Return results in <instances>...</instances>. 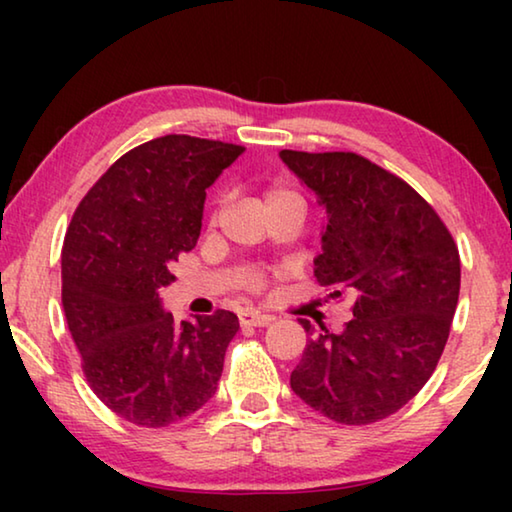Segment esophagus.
<instances>
[{"label":"esophagus","instance_id":"34e87169","mask_svg":"<svg viewBox=\"0 0 512 512\" xmlns=\"http://www.w3.org/2000/svg\"><path fill=\"white\" fill-rule=\"evenodd\" d=\"M273 316L271 314H262V311H244V314L239 316V323L244 327H266L273 323Z\"/></svg>","mask_w":512,"mask_h":512}]
</instances>
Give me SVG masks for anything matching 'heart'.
Instances as JSON below:
<instances>
[{
	"label": "heart",
	"mask_w": 512,
	"mask_h": 512,
	"mask_svg": "<svg viewBox=\"0 0 512 512\" xmlns=\"http://www.w3.org/2000/svg\"><path fill=\"white\" fill-rule=\"evenodd\" d=\"M284 203H302V198L296 192H293V189H289L287 185H282V183H275L264 192L266 210H271V207H277V205H284ZM246 284L250 289H259V287H262V275L255 273V271L248 273Z\"/></svg>",
	"instance_id": "heart-1"
}]
</instances>
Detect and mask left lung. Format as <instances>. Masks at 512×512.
Masks as SVG:
<instances>
[{
	"mask_svg": "<svg viewBox=\"0 0 512 512\" xmlns=\"http://www.w3.org/2000/svg\"><path fill=\"white\" fill-rule=\"evenodd\" d=\"M325 207L314 275L329 298H354L343 332L309 334L291 388L341 424L384 420L418 395L445 350L461 259L433 207L357 153L280 151Z\"/></svg>",
	"mask_w": 512,
	"mask_h": 512,
	"instance_id": "left-lung-1",
	"label": "left lung"
}]
</instances>
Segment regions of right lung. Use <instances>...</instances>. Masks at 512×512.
Masks as SVG:
<instances>
[{
  "label": "right lung",
  "instance_id": "1",
  "mask_svg": "<svg viewBox=\"0 0 512 512\" xmlns=\"http://www.w3.org/2000/svg\"><path fill=\"white\" fill-rule=\"evenodd\" d=\"M244 146L164 135L135 146L76 207L63 244V307L99 400L167 427L212 400L239 318L173 320L160 289L201 235L205 189Z\"/></svg>",
  "mask_w": 512,
  "mask_h": 512
}]
</instances>
